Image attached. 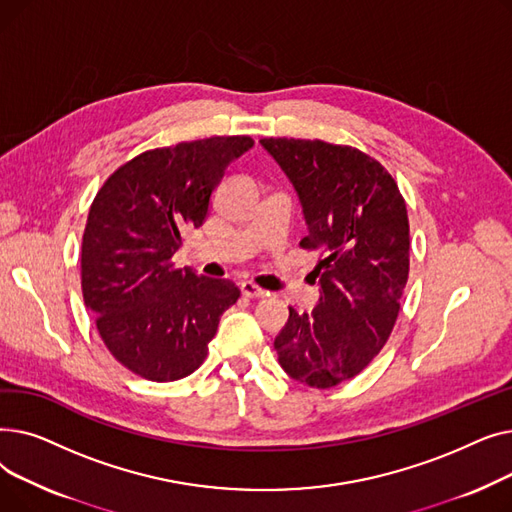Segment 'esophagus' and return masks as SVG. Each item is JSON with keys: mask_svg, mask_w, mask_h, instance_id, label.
<instances>
[{"mask_svg": "<svg viewBox=\"0 0 512 512\" xmlns=\"http://www.w3.org/2000/svg\"><path fill=\"white\" fill-rule=\"evenodd\" d=\"M240 292L245 294V297H249V299H259V297H265V290H263V288H259L257 284L249 282V280L240 282Z\"/></svg>", "mask_w": 512, "mask_h": 512, "instance_id": "34e87169", "label": "esophagus"}]
</instances>
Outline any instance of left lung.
I'll list each match as a JSON object with an SVG mask.
<instances>
[{"label": "left lung", "instance_id": "left-lung-1", "mask_svg": "<svg viewBox=\"0 0 512 512\" xmlns=\"http://www.w3.org/2000/svg\"><path fill=\"white\" fill-rule=\"evenodd\" d=\"M303 207V249L321 257L319 301L288 307L274 340L292 380L332 388L382 351L409 278V218L394 178L359 149L303 139H261Z\"/></svg>", "mask_w": 512, "mask_h": 512}]
</instances>
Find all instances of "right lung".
<instances>
[{
  "mask_svg": "<svg viewBox=\"0 0 512 512\" xmlns=\"http://www.w3.org/2000/svg\"><path fill=\"white\" fill-rule=\"evenodd\" d=\"M253 145L211 137L145 151L107 178L91 205L80 253L85 305L110 353L145 380L191 375L240 297L234 282L178 270L172 257L203 224L224 170Z\"/></svg>",
  "mask_w": 512,
  "mask_h": 512,
  "instance_id": "add662e5",
  "label": "right lung"
}]
</instances>
